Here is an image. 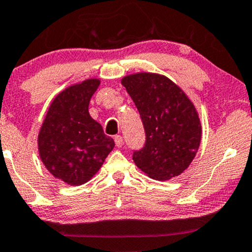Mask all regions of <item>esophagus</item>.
I'll return each mask as SVG.
<instances>
[{"mask_svg":"<svg viewBox=\"0 0 252 252\" xmlns=\"http://www.w3.org/2000/svg\"><path fill=\"white\" fill-rule=\"evenodd\" d=\"M115 144H116V146H119V148H121V146L123 145V138H122V136H120V135H117V136H115Z\"/></svg>","mask_w":252,"mask_h":252,"instance_id":"esophagus-1","label":"esophagus"}]
</instances>
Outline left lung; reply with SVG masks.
<instances>
[{"mask_svg": "<svg viewBox=\"0 0 252 252\" xmlns=\"http://www.w3.org/2000/svg\"><path fill=\"white\" fill-rule=\"evenodd\" d=\"M141 115L144 148L135 151L136 166L155 180L179 176L199 150L202 126L189 97L167 76L141 72L121 80Z\"/></svg>", "mask_w": 252, "mask_h": 252, "instance_id": "obj_1", "label": "left lung"}]
</instances>
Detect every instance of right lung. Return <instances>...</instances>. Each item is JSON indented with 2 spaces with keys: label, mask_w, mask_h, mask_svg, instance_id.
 <instances>
[{
  "label": "right lung",
  "mask_w": 252,
  "mask_h": 252,
  "mask_svg": "<svg viewBox=\"0 0 252 252\" xmlns=\"http://www.w3.org/2000/svg\"><path fill=\"white\" fill-rule=\"evenodd\" d=\"M100 82V79H86L60 92L38 133V152L44 166L56 179L71 186L91 180L115 146L88 111Z\"/></svg>",
  "instance_id": "1"
}]
</instances>
